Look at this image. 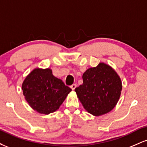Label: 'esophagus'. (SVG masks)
<instances>
[{
	"mask_svg": "<svg viewBox=\"0 0 147 147\" xmlns=\"http://www.w3.org/2000/svg\"><path fill=\"white\" fill-rule=\"evenodd\" d=\"M76 87H77V84H73L72 85L70 86V88H71L72 90H75Z\"/></svg>",
	"mask_w": 147,
	"mask_h": 147,
	"instance_id": "esophagus-1",
	"label": "esophagus"
}]
</instances>
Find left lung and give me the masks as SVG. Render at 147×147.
<instances>
[{
    "instance_id": "obj_1",
    "label": "left lung",
    "mask_w": 147,
    "mask_h": 147,
    "mask_svg": "<svg viewBox=\"0 0 147 147\" xmlns=\"http://www.w3.org/2000/svg\"><path fill=\"white\" fill-rule=\"evenodd\" d=\"M83 84L75 92L84 109L95 116L106 114L113 109L122 91V82L109 65L100 63L83 74Z\"/></svg>"
}]
</instances>
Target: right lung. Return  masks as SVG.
Instances as JSON below:
<instances>
[{"label":"right lung","instance_id":"add662e5","mask_svg":"<svg viewBox=\"0 0 147 147\" xmlns=\"http://www.w3.org/2000/svg\"><path fill=\"white\" fill-rule=\"evenodd\" d=\"M22 90L34 110L48 115L59 109L72 89L52 75L50 69L36 68L25 79Z\"/></svg>","mask_w":147,"mask_h":147}]
</instances>
